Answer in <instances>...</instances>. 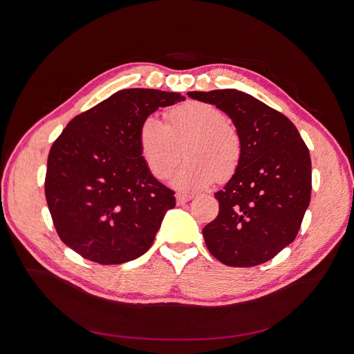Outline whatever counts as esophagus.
<instances>
[{
    "mask_svg": "<svg viewBox=\"0 0 354 354\" xmlns=\"http://www.w3.org/2000/svg\"><path fill=\"white\" fill-rule=\"evenodd\" d=\"M192 199L191 195H183V194H176V202L178 203H185V202H189Z\"/></svg>",
    "mask_w": 354,
    "mask_h": 354,
    "instance_id": "esophagus-1",
    "label": "esophagus"
}]
</instances>
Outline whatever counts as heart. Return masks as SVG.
Returning <instances> with one entry per match:
<instances>
[{"mask_svg":"<svg viewBox=\"0 0 354 354\" xmlns=\"http://www.w3.org/2000/svg\"><path fill=\"white\" fill-rule=\"evenodd\" d=\"M165 119L149 116L138 132L140 155L156 179L171 176L182 149L187 162L172 176L175 187L196 191L234 176L243 160V139L224 111L192 100L167 110Z\"/></svg>","mask_w":354,"mask_h":354,"instance_id":"heart-1","label":"heart"}]
</instances>
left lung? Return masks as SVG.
Instances as JSON below:
<instances>
[{"mask_svg":"<svg viewBox=\"0 0 354 354\" xmlns=\"http://www.w3.org/2000/svg\"><path fill=\"white\" fill-rule=\"evenodd\" d=\"M232 119L243 139L238 171L215 194L218 216L202 230L209 252L230 267H254L295 239L311 196V159L292 122L244 91H189Z\"/></svg>","mask_w":354,"mask_h":354,"instance_id":"8db88e82","label":"left lung"}]
</instances>
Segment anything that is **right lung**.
I'll return each mask as SVG.
<instances>
[{"instance_id":"obj_1","label":"right lung","mask_w":354,"mask_h":354,"mask_svg":"<svg viewBox=\"0 0 354 354\" xmlns=\"http://www.w3.org/2000/svg\"><path fill=\"white\" fill-rule=\"evenodd\" d=\"M185 100L179 93L124 88L73 118L54 140L44 191L63 243L103 266L123 264L152 247L175 192L149 172L140 123Z\"/></svg>"}]
</instances>
